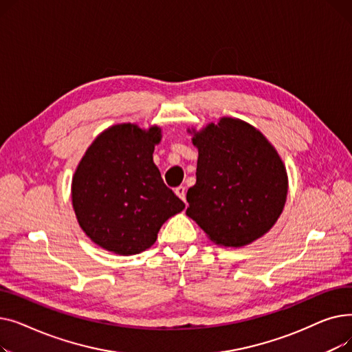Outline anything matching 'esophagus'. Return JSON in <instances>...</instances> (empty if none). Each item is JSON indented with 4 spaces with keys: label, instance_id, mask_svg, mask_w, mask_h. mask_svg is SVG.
Wrapping results in <instances>:
<instances>
[{
    "label": "esophagus",
    "instance_id": "34e87169",
    "mask_svg": "<svg viewBox=\"0 0 352 352\" xmlns=\"http://www.w3.org/2000/svg\"><path fill=\"white\" fill-rule=\"evenodd\" d=\"M175 194H177V197H179L184 202H186V187H182V186L177 187L175 188Z\"/></svg>",
    "mask_w": 352,
    "mask_h": 352
}]
</instances>
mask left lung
Returning a JSON list of instances; mask_svg holds the SVG:
<instances>
[{
  "label": "left lung",
  "mask_w": 352,
  "mask_h": 352,
  "mask_svg": "<svg viewBox=\"0 0 352 352\" xmlns=\"http://www.w3.org/2000/svg\"><path fill=\"white\" fill-rule=\"evenodd\" d=\"M192 134L197 182L187 192V215L217 245L251 244L284 210L288 177L283 160L256 128L236 118L224 117Z\"/></svg>",
  "instance_id": "left-lung-1"
}]
</instances>
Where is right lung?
I'll use <instances>...</instances> for the list:
<instances>
[{"label": "right lung", "instance_id": "obj_1", "mask_svg": "<svg viewBox=\"0 0 352 352\" xmlns=\"http://www.w3.org/2000/svg\"><path fill=\"white\" fill-rule=\"evenodd\" d=\"M161 128H107L72 177L71 198L82 231L101 248L134 255L150 248L162 224L186 204L165 186L153 161Z\"/></svg>", "mask_w": 352, "mask_h": 352}]
</instances>
